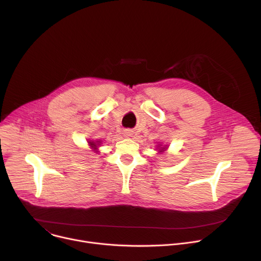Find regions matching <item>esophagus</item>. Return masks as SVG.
<instances>
[{
  "label": "esophagus",
  "instance_id": "esophagus-1",
  "mask_svg": "<svg viewBox=\"0 0 261 261\" xmlns=\"http://www.w3.org/2000/svg\"><path fill=\"white\" fill-rule=\"evenodd\" d=\"M124 135L126 137H130V136H132V131L131 130H125L124 131Z\"/></svg>",
  "mask_w": 261,
  "mask_h": 261
}]
</instances>
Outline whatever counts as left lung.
Returning <instances> with one entry per match:
<instances>
[{"instance_id":"obj_1","label":"left lung","mask_w":261,"mask_h":261,"mask_svg":"<svg viewBox=\"0 0 261 261\" xmlns=\"http://www.w3.org/2000/svg\"><path fill=\"white\" fill-rule=\"evenodd\" d=\"M163 150H164V147H163V148H162V151H163ZM162 151H160V152H162Z\"/></svg>"}]
</instances>
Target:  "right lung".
Returning a JSON list of instances; mask_svg holds the SVG:
<instances>
[{
	"label": "right lung",
	"mask_w": 261,
	"mask_h": 261,
	"mask_svg": "<svg viewBox=\"0 0 261 261\" xmlns=\"http://www.w3.org/2000/svg\"><path fill=\"white\" fill-rule=\"evenodd\" d=\"M97 142H99V141H97ZM90 143V145L92 146V147H96L97 146V144H96V142H94V141H90L89 142Z\"/></svg>",
	"instance_id": "right-lung-1"
}]
</instances>
